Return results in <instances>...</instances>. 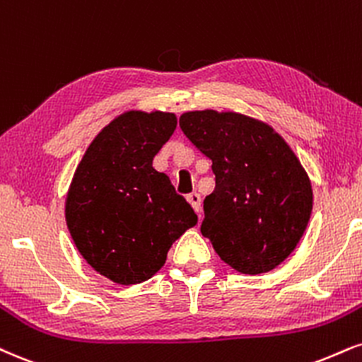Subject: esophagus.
<instances>
[{"label": "esophagus", "instance_id": "obj_1", "mask_svg": "<svg viewBox=\"0 0 362 362\" xmlns=\"http://www.w3.org/2000/svg\"><path fill=\"white\" fill-rule=\"evenodd\" d=\"M187 200H189V204L194 207V211L197 212L199 217H200V195L199 194H190L189 197H187Z\"/></svg>", "mask_w": 362, "mask_h": 362}]
</instances>
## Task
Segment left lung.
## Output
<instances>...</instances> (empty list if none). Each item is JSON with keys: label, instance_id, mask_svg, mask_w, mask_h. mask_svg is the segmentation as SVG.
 I'll return each instance as SVG.
<instances>
[{"label": "left lung", "instance_id": "left-lung-1", "mask_svg": "<svg viewBox=\"0 0 362 362\" xmlns=\"http://www.w3.org/2000/svg\"><path fill=\"white\" fill-rule=\"evenodd\" d=\"M180 128L212 162L216 189L200 233L239 273L275 269L298 245L312 214V184L272 126L234 111H187Z\"/></svg>", "mask_w": 362, "mask_h": 362}]
</instances>
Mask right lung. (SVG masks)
I'll return each mask as SVG.
<instances>
[{
  "label": "right lung",
  "mask_w": 362,
  "mask_h": 362,
  "mask_svg": "<svg viewBox=\"0 0 362 362\" xmlns=\"http://www.w3.org/2000/svg\"><path fill=\"white\" fill-rule=\"evenodd\" d=\"M177 128L163 111H126L93 139L74 173L65 221L77 250L117 285L150 280L170 246L197 224L153 158Z\"/></svg>",
  "instance_id": "1"
}]
</instances>
